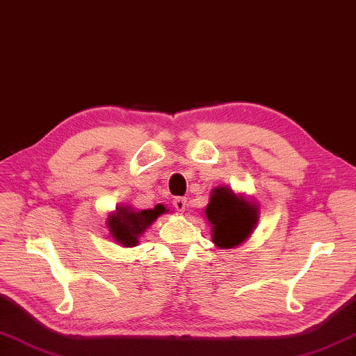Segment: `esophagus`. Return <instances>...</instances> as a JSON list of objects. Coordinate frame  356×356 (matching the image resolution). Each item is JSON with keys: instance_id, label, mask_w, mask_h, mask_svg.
Masks as SVG:
<instances>
[{"instance_id": "1", "label": "esophagus", "mask_w": 356, "mask_h": 356, "mask_svg": "<svg viewBox=\"0 0 356 356\" xmlns=\"http://www.w3.org/2000/svg\"><path fill=\"white\" fill-rule=\"evenodd\" d=\"M172 205L176 207L177 211H185L186 199L185 197H176V199H174V202H172Z\"/></svg>"}]
</instances>
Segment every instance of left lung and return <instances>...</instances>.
<instances>
[{
    "label": "left lung",
    "instance_id": "left-lung-1",
    "mask_svg": "<svg viewBox=\"0 0 356 356\" xmlns=\"http://www.w3.org/2000/svg\"><path fill=\"white\" fill-rule=\"evenodd\" d=\"M205 218L211 225V239L216 247L234 248L253 233L259 220V208L229 186H220L211 191Z\"/></svg>",
    "mask_w": 356,
    "mask_h": 356
}]
</instances>
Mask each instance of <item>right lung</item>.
Masks as SVG:
<instances>
[{"label": "right lung", "mask_w": 356, "mask_h": 356, "mask_svg": "<svg viewBox=\"0 0 356 356\" xmlns=\"http://www.w3.org/2000/svg\"><path fill=\"white\" fill-rule=\"evenodd\" d=\"M163 213H168V210L162 204L156 205L152 210L142 211L122 205L115 208V213L108 216L106 227L113 239H115L117 243H122V247H136L145 229Z\"/></svg>", "instance_id": "obj_1"}]
</instances>
